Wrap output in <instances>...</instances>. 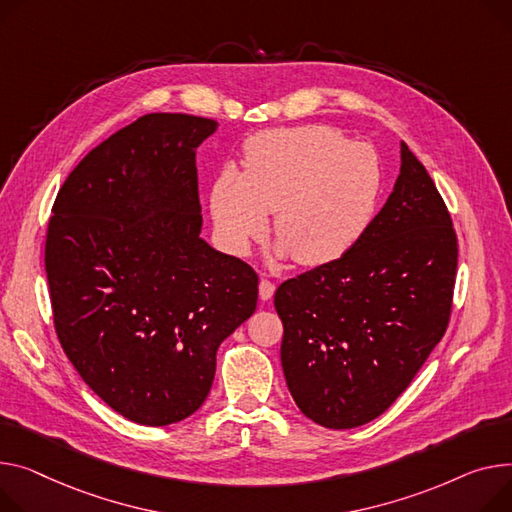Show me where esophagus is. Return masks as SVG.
Returning <instances> with one entry per match:
<instances>
[{"label":"esophagus","instance_id":"34e87169","mask_svg":"<svg viewBox=\"0 0 512 512\" xmlns=\"http://www.w3.org/2000/svg\"><path fill=\"white\" fill-rule=\"evenodd\" d=\"M274 292H276V286L271 284L269 280H261L259 282V298L261 300H269L271 296H274Z\"/></svg>","mask_w":512,"mask_h":512}]
</instances>
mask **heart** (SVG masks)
I'll return each instance as SVG.
<instances>
[{
	"label": "heart",
	"mask_w": 512,
	"mask_h": 512,
	"mask_svg": "<svg viewBox=\"0 0 512 512\" xmlns=\"http://www.w3.org/2000/svg\"><path fill=\"white\" fill-rule=\"evenodd\" d=\"M383 170L377 152L327 125L255 133L241 173L214 179L210 210L224 247L247 255L274 214L278 253L319 267L344 257L377 210Z\"/></svg>",
	"instance_id": "heart-1"
}]
</instances>
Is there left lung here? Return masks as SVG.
I'll return each mask as SVG.
<instances>
[{"label": "left lung", "instance_id": "obj_1", "mask_svg": "<svg viewBox=\"0 0 512 512\" xmlns=\"http://www.w3.org/2000/svg\"><path fill=\"white\" fill-rule=\"evenodd\" d=\"M455 271L445 201L401 142L399 177L360 241L276 290L282 368L300 412L333 430L379 418L445 335Z\"/></svg>", "mask_w": 512, "mask_h": 512}]
</instances>
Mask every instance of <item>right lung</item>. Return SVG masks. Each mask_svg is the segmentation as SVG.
<instances>
[{
  "label": "right lung",
  "instance_id": "right-lung-1",
  "mask_svg": "<svg viewBox=\"0 0 512 512\" xmlns=\"http://www.w3.org/2000/svg\"><path fill=\"white\" fill-rule=\"evenodd\" d=\"M212 119L150 113L65 179L45 269L55 331L84 383L144 426L206 401L216 352L257 306V274L201 238L195 152Z\"/></svg>",
  "mask_w": 512,
  "mask_h": 512
}]
</instances>
